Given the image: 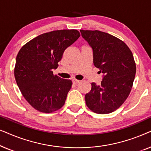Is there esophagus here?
<instances>
[{
  "label": "esophagus",
  "mask_w": 151,
  "mask_h": 151,
  "mask_svg": "<svg viewBox=\"0 0 151 151\" xmlns=\"http://www.w3.org/2000/svg\"><path fill=\"white\" fill-rule=\"evenodd\" d=\"M72 82H73V83L74 84H78L80 82V80H76V79H73V80H72Z\"/></svg>",
  "instance_id": "1"
}]
</instances>
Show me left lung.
I'll list each match as a JSON object with an SVG mask.
<instances>
[{
  "label": "left lung",
  "instance_id": "obj_1",
  "mask_svg": "<svg viewBox=\"0 0 151 151\" xmlns=\"http://www.w3.org/2000/svg\"><path fill=\"white\" fill-rule=\"evenodd\" d=\"M92 48L93 65L103 73L100 85L91 83L85 95L86 106L93 112L107 114L117 110L131 92L136 73L133 53L119 38L98 30H80Z\"/></svg>",
  "mask_w": 151,
  "mask_h": 151
}]
</instances>
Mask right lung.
<instances>
[{
    "mask_svg": "<svg viewBox=\"0 0 151 151\" xmlns=\"http://www.w3.org/2000/svg\"><path fill=\"white\" fill-rule=\"evenodd\" d=\"M80 36L76 29L53 31L36 37L20 49L14 76L22 96L37 111L52 113L65 104L72 82L54 76L52 69Z\"/></svg>",
    "mask_w": 151,
    "mask_h": 151,
    "instance_id": "right-lung-1",
    "label": "right lung"
}]
</instances>
